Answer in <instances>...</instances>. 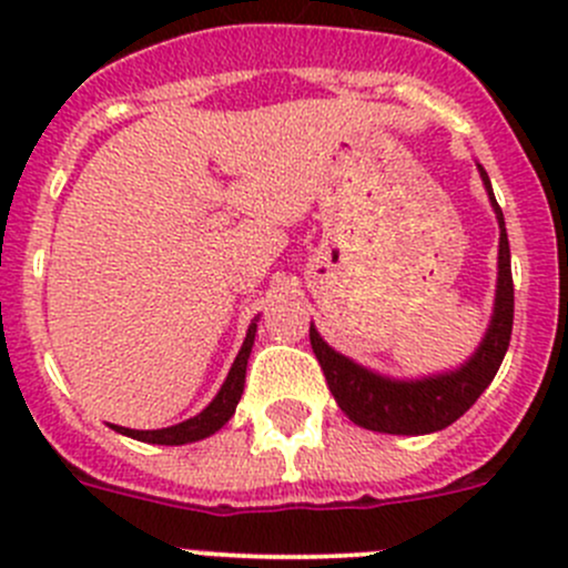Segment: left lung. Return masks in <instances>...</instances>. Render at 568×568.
I'll use <instances>...</instances> for the list:
<instances>
[{
    "instance_id": "obj_1",
    "label": "left lung",
    "mask_w": 568,
    "mask_h": 568,
    "mask_svg": "<svg viewBox=\"0 0 568 568\" xmlns=\"http://www.w3.org/2000/svg\"><path fill=\"white\" fill-rule=\"evenodd\" d=\"M478 173L495 209L497 225H500V250H497V291L491 321L467 363L443 374L420 376V379H395L335 352L311 324V346L324 371L329 393L335 395L337 406L346 412L348 420L357 426L379 434H404V437L443 432L450 423L459 420L478 400V395L491 385L506 357L514 326L511 250H508L506 220L491 192L489 175L480 164Z\"/></svg>"
}]
</instances>
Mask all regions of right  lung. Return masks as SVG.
I'll return each mask as SVG.
<instances>
[{"instance_id": "1", "label": "right lung", "mask_w": 568, "mask_h": 568, "mask_svg": "<svg viewBox=\"0 0 568 568\" xmlns=\"http://www.w3.org/2000/svg\"><path fill=\"white\" fill-rule=\"evenodd\" d=\"M255 332H257V318H252L247 337H244L242 348H239L236 359H233L231 371H227V379L222 382L220 393L211 398V404L205 406L203 412H197L189 420L178 423V426H168V428H156V432H136V428H123V426H112L114 432L123 434V437L140 439V443H151V445H186V443H197V439L211 437V434L220 432L227 420L236 412L239 398L244 393V379H247V359L252 352V343H255Z\"/></svg>"}]
</instances>
